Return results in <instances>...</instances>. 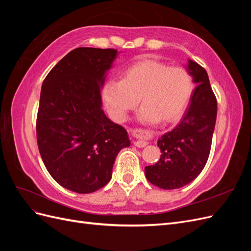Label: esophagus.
Masks as SVG:
<instances>
[{
  "label": "esophagus",
  "mask_w": 251,
  "mask_h": 251,
  "mask_svg": "<svg viewBox=\"0 0 251 251\" xmlns=\"http://www.w3.org/2000/svg\"><path fill=\"white\" fill-rule=\"evenodd\" d=\"M134 143H135V146L137 147V148H143V147H146L147 144H148V142L146 140H143V139L136 140Z\"/></svg>",
  "instance_id": "1"
}]
</instances>
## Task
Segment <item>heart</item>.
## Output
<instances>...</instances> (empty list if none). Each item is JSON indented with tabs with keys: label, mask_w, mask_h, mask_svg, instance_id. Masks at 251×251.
<instances>
[{
	"label": "heart",
	"mask_w": 251,
	"mask_h": 251,
	"mask_svg": "<svg viewBox=\"0 0 251 251\" xmlns=\"http://www.w3.org/2000/svg\"><path fill=\"white\" fill-rule=\"evenodd\" d=\"M193 93V77L184 68L142 59L125 69L120 81L105 83L102 96L105 107L118 121H124L140 100V121L171 124L183 115Z\"/></svg>",
	"instance_id": "obj_1"
}]
</instances>
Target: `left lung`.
Segmentation results:
<instances>
[{
  "label": "left lung",
  "instance_id": "obj_1",
  "mask_svg": "<svg viewBox=\"0 0 251 251\" xmlns=\"http://www.w3.org/2000/svg\"><path fill=\"white\" fill-rule=\"evenodd\" d=\"M187 69L198 86L180 124L159 138V161L146 166L147 179L162 189L180 188L195 180L210 153L217 100L204 68L189 59Z\"/></svg>",
  "mask_w": 251,
  "mask_h": 251
}]
</instances>
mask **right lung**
Here are the masks:
<instances>
[{"mask_svg":"<svg viewBox=\"0 0 251 251\" xmlns=\"http://www.w3.org/2000/svg\"><path fill=\"white\" fill-rule=\"evenodd\" d=\"M116 56L115 49L76 48L43 81L37 147L51 177L75 193L103 187L119 151L130 147L126 128L101 109L100 87Z\"/></svg>","mask_w":251,"mask_h":251,"instance_id":"1","label":"right lung"}]
</instances>
